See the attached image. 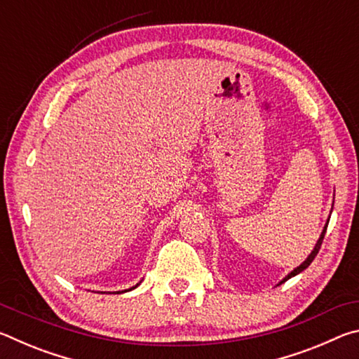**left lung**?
<instances>
[{"label":"left lung","mask_w":359,"mask_h":359,"mask_svg":"<svg viewBox=\"0 0 359 359\" xmlns=\"http://www.w3.org/2000/svg\"><path fill=\"white\" fill-rule=\"evenodd\" d=\"M332 212V210H331ZM327 223H330V217H327V222H326V224H325V228H323V231H321V234H320V238H318V241H317V244H315V247H313V250L311 252V255H309V257L302 261V263L297 266V267H294L293 271L290 272L288 276H285L280 282H278L277 285H282L283 282H287L288 278H291V277H294V276H297V274H301V272L304 271V269H307L309 266H311V263L313 261V258L317 257V253H318V250H320V247H321V242H323V238H325V233H326V228H327Z\"/></svg>","instance_id":"8db88e82"}]
</instances>
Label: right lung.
I'll return each mask as SVG.
<instances>
[{"label":"right lung","instance_id":"right-lung-1","mask_svg":"<svg viewBox=\"0 0 359 359\" xmlns=\"http://www.w3.org/2000/svg\"><path fill=\"white\" fill-rule=\"evenodd\" d=\"M139 283H141V282H139ZM139 283H136L135 287H131V288H128V290H123V291H115V293H117V294H120V293H126V291H131V290H135Z\"/></svg>","mask_w":359,"mask_h":359}]
</instances>
